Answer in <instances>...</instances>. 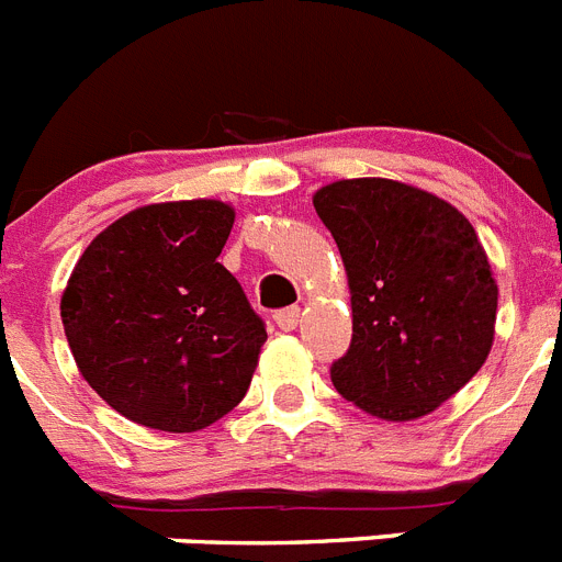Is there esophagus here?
<instances>
[{"instance_id":"34e87169","label":"esophagus","mask_w":562,"mask_h":562,"mask_svg":"<svg viewBox=\"0 0 562 562\" xmlns=\"http://www.w3.org/2000/svg\"><path fill=\"white\" fill-rule=\"evenodd\" d=\"M297 324H301V310H297V306H290V310L276 312V326L281 331L297 329Z\"/></svg>"}]
</instances>
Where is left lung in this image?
I'll return each instance as SVG.
<instances>
[{"instance_id": "1", "label": "left lung", "mask_w": 562, "mask_h": 562, "mask_svg": "<svg viewBox=\"0 0 562 562\" xmlns=\"http://www.w3.org/2000/svg\"><path fill=\"white\" fill-rule=\"evenodd\" d=\"M312 205L351 292L337 394L385 422L428 416L493 349L498 284L475 227L436 193L382 177L329 182Z\"/></svg>"}]
</instances>
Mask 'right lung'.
<instances>
[{"instance_id": "add662e5", "label": "right lung", "mask_w": 562, "mask_h": 562, "mask_svg": "<svg viewBox=\"0 0 562 562\" xmlns=\"http://www.w3.org/2000/svg\"><path fill=\"white\" fill-rule=\"evenodd\" d=\"M233 211L220 200L143 205L98 233L61 295L83 380L126 419L193 434L250 389L267 340L220 265Z\"/></svg>"}]
</instances>
